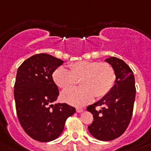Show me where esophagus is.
Wrapping results in <instances>:
<instances>
[{
    "label": "esophagus",
    "mask_w": 151,
    "mask_h": 151,
    "mask_svg": "<svg viewBox=\"0 0 151 151\" xmlns=\"http://www.w3.org/2000/svg\"><path fill=\"white\" fill-rule=\"evenodd\" d=\"M83 109L81 108V107H77L76 108V112L77 113H81V112H83Z\"/></svg>",
    "instance_id": "obj_1"
}]
</instances>
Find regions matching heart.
<instances>
[{
	"label": "heart",
	"mask_w": 151,
	"mask_h": 151,
	"mask_svg": "<svg viewBox=\"0 0 151 151\" xmlns=\"http://www.w3.org/2000/svg\"><path fill=\"white\" fill-rule=\"evenodd\" d=\"M69 70L58 67L52 77L61 89H68L80 78V87L63 91L61 98L73 106H84L90 103L95 96L101 99L112 90L116 83V73L107 62L79 61L68 65Z\"/></svg>",
	"instance_id": "heart-1"
}]
</instances>
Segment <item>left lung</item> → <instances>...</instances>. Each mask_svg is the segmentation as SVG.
Masks as SVG:
<instances>
[{"label": "left lung", "instance_id": "8db88e82", "mask_svg": "<svg viewBox=\"0 0 151 151\" xmlns=\"http://www.w3.org/2000/svg\"><path fill=\"white\" fill-rule=\"evenodd\" d=\"M113 67L116 83L112 90L100 100L87 107L93 115L88 127L92 136L103 141L113 140L125 132L134 110L136 96L133 71L123 60L116 57L106 59ZM100 106V109L97 107Z\"/></svg>", "mask_w": 151, "mask_h": 151}]
</instances>
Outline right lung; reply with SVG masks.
<instances>
[{
  "mask_svg": "<svg viewBox=\"0 0 151 151\" xmlns=\"http://www.w3.org/2000/svg\"><path fill=\"white\" fill-rule=\"evenodd\" d=\"M63 61L42 53L26 59L19 66L14 83L17 118L34 140L48 142L58 137L67 118L76 112L67 103H55L59 94L52 73Z\"/></svg>",
  "mask_w": 151,
  "mask_h": 151,
  "instance_id": "right-lung-1",
  "label": "right lung"
}]
</instances>
